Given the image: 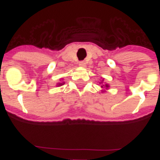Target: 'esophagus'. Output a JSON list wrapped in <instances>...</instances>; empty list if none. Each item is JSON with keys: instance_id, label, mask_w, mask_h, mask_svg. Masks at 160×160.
Instances as JSON below:
<instances>
[{"instance_id": "1", "label": "esophagus", "mask_w": 160, "mask_h": 160, "mask_svg": "<svg viewBox=\"0 0 160 160\" xmlns=\"http://www.w3.org/2000/svg\"><path fill=\"white\" fill-rule=\"evenodd\" d=\"M79 66H86V62H85L84 61H81V62H79Z\"/></svg>"}]
</instances>
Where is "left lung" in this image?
Returning a JSON list of instances; mask_svg holds the SVG:
<instances>
[{
  "instance_id": "8db88e82",
  "label": "left lung",
  "mask_w": 160,
  "mask_h": 160,
  "mask_svg": "<svg viewBox=\"0 0 160 160\" xmlns=\"http://www.w3.org/2000/svg\"><path fill=\"white\" fill-rule=\"evenodd\" d=\"M106 87H108V85H106Z\"/></svg>"
}]
</instances>
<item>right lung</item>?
<instances>
[{
	"label": "right lung",
	"mask_w": 160,
	"mask_h": 160,
	"mask_svg": "<svg viewBox=\"0 0 160 160\" xmlns=\"http://www.w3.org/2000/svg\"><path fill=\"white\" fill-rule=\"evenodd\" d=\"M59 85H62V83H61V84H59Z\"/></svg>",
	"instance_id": "right-lung-1"
}]
</instances>
